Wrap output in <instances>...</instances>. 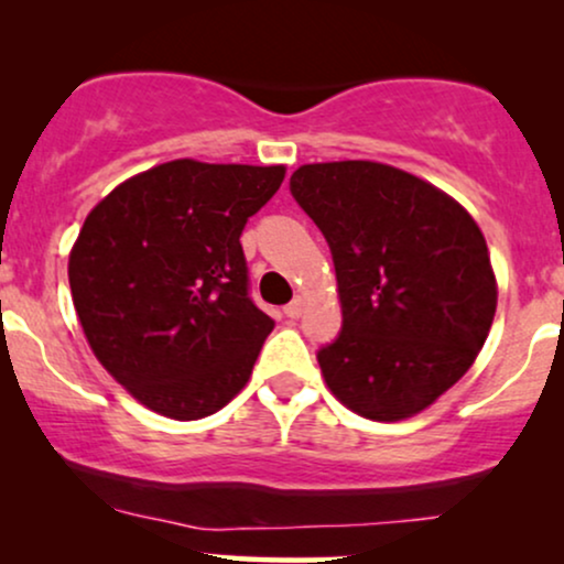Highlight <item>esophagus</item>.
Instances as JSON below:
<instances>
[{
  "label": "esophagus",
  "instance_id": "1",
  "mask_svg": "<svg viewBox=\"0 0 564 564\" xmlns=\"http://www.w3.org/2000/svg\"><path fill=\"white\" fill-rule=\"evenodd\" d=\"M283 313H286V318H291V321H296V318H302V313H304V302L300 300V296H296V300H291L286 307H283Z\"/></svg>",
  "mask_w": 564,
  "mask_h": 564
}]
</instances>
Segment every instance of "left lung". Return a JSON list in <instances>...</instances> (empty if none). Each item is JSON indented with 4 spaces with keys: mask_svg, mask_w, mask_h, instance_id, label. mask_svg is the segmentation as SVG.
<instances>
[{
    "mask_svg": "<svg viewBox=\"0 0 564 564\" xmlns=\"http://www.w3.org/2000/svg\"><path fill=\"white\" fill-rule=\"evenodd\" d=\"M289 191L339 283L341 332L318 349L326 384L373 422L424 411L469 371L496 315L477 223L435 185L373 161L300 166Z\"/></svg>",
    "mask_w": 564,
    "mask_h": 564,
    "instance_id": "left-lung-1",
    "label": "left lung"
}]
</instances>
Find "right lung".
Returning a JSON list of instances; mask_svg holds the SVG:
<instances>
[{
    "mask_svg": "<svg viewBox=\"0 0 564 564\" xmlns=\"http://www.w3.org/2000/svg\"><path fill=\"white\" fill-rule=\"evenodd\" d=\"M283 166H153L84 219L68 260L74 307L106 371L142 405L193 422L249 381L273 318L249 294L241 232Z\"/></svg>",
    "mask_w": 564,
    "mask_h": 564,
    "instance_id": "right-lung-1",
    "label": "right lung"
}]
</instances>
